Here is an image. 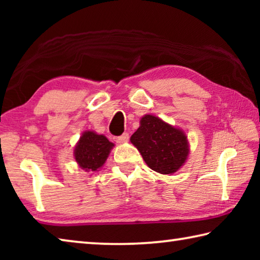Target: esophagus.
Returning a JSON list of instances; mask_svg holds the SVG:
<instances>
[{
  "label": "esophagus",
  "instance_id": "1",
  "mask_svg": "<svg viewBox=\"0 0 260 260\" xmlns=\"http://www.w3.org/2000/svg\"><path fill=\"white\" fill-rule=\"evenodd\" d=\"M128 139H129L128 133H124L120 136H116V138H114V141H116L117 143H125L128 141Z\"/></svg>",
  "mask_w": 260,
  "mask_h": 260
}]
</instances>
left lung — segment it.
<instances>
[{
	"label": "left lung",
	"instance_id": "8db88e82",
	"mask_svg": "<svg viewBox=\"0 0 260 260\" xmlns=\"http://www.w3.org/2000/svg\"><path fill=\"white\" fill-rule=\"evenodd\" d=\"M131 142L142 155L146 164L160 174H173L187 160L189 143L183 131L160 118L146 114Z\"/></svg>",
	"mask_w": 260,
	"mask_h": 260
}]
</instances>
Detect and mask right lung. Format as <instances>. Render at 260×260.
<instances>
[{"label": "right lung", "mask_w": 260, "mask_h": 260, "mask_svg": "<svg viewBox=\"0 0 260 260\" xmlns=\"http://www.w3.org/2000/svg\"><path fill=\"white\" fill-rule=\"evenodd\" d=\"M114 147L102 134L93 131L83 132L74 148V158L86 172H96L104 165L109 153Z\"/></svg>", "instance_id": "obj_1"}]
</instances>
